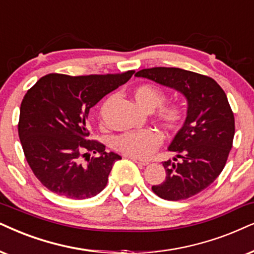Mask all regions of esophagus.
<instances>
[{
	"mask_svg": "<svg viewBox=\"0 0 254 254\" xmlns=\"http://www.w3.org/2000/svg\"><path fill=\"white\" fill-rule=\"evenodd\" d=\"M132 159H133V162L137 163V164L139 166H145V165L149 164V162H147V160H142L139 158H132Z\"/></svg>",
	"mask_w": 254,
	"mask_h": 254,
	"instance_id": "esophagus-1",
	"label": "esophagus"
}]
</instances>
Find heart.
Here are the masks:
<instances>
[{
  "instance_id": "1",
  "label": "heart",
  "mask_w": 254,
  "mask_h": 254,
  "mask_svg": "<svg viewBox=\"0 0 254 254\" xmlns=\"http://www.w3.org/2000/svg\"><path fill=\"white\" fill-rule=\"evenodd\" d=\"M133 98L136 103L144 110L152 111L157 109V117L166 129H175L184 117V111L175 104L163 105L166 95L162 90L153 85L144 84L133 90ZM114 97L108 98L101 108V114L109 107ZM162 134L153 129L122 133L114 138V147L121 153L132 158H147L162 144Z\"/></svg>"
}]
</instances>
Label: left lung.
<instances>
[{"instance_id": "1", "label": "left lung", "mask_w": 254, "mask_h": 254, "mask_svg": "<svg viewBox=\"0 0 254 254\" xmlns=\"http://www.w3.org/2000/svg\"><path fill=\"white\" fill-rule=\"evenodd\" d=\"M136 77L171 88L186 98L188 112L163 162L166 177L152 191L165 200H182L205 190L226 164L234 137V116L226 94L211 77L179 68L139 70Z\"/></svg>"}]
</instances>
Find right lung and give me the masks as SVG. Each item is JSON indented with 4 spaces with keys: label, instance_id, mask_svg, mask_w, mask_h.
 Segmentation results:
<instances>
[{
    "label": "right lung",
    "instance_id": "obj_1",
    "mask_svg": "<svg viewBox=\"0 0 254 254\" xmlns=\"http://www.w3.org/2000/svg\"><path fill=\"white\" fill-rule=\"evenodd\" d=\"M133 72L76 77L49 73L28 90L21 103L18 136L29 166L48 190L86 199L107 186L112 166L122 157L89 139L86 120L90 109ZM90 152L98 156L84 165L81 157Z\"/></svg>",
    "mask_w": 254,
    "mask_h": 254
}]
</instances>
